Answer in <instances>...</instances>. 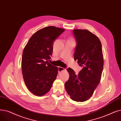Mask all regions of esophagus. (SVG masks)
<instances>
[{
	"instance_id": "1",
	"label": "esophagus",
	"mask_w": 121,
	"mask_h": 121,
	"mask_svg": "<svg viewBox=\"0 0 121 121\" xmlns=\"http://www.w3.org/2000/svg\"><path fill=\"white\" fill-rule=\"evenodd\" d=\"M58 69H59V72H61L62 71H65V70H66L65 68H63L62 67H60V66L58 67Z\"/></svg>"
}]
</instances>
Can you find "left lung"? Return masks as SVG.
<instances>
[{
	"label": "left lung",
	"mask_w": 121,
	"mask_h": 121,
	"mask_svg": "<svg viewBox=\"0 0 121 121\" xmlns=\"http://www.w3.org/2000/svg\"><path fill=\"white\" fill-rule=\"evenodd\" d=\"M73 33L77 43L74 59L83 68L76 75L68 68L69 78L65 86L72 100L83 102L91 96L100 82L103 67L102 46L99 38L87 30H74Z\"/></svg>",
	"instance_id": "left-lung-1"
}]
</instances>
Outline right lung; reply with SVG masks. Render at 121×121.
<instances>
[{
	"instance_id": "add662e5",
	"label": "right lung",
	"mask_w": 121,
	"mask_h": 121,
	"mask_svg": "<svg viewBox=\"0 0 121 121\" xmlns=\"http://www.w3.org/2000/svg\"><path fill=\"white\" fill-rule=\"evenodd\" d=\"M65 30L53 26L45 27L34 33L26 45L22 56V73L27 89L34 95L47 94L56 78L58 68L49 61L55 41Z\"/></svg>"
}]
</instances>
